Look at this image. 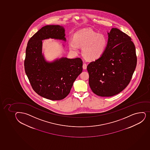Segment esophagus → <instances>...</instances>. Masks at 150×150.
Returning a JSON list of instances; mask_svg holds the SVG:
<instances>
[{
	"label": "esophagus",
	"instance_id": "34e87169",
	"mask_svg": "<svg viewBox=\"0 0 150 150\" xmlns=\"http://www.w3.org/2000/svg\"><path fill=\"white\" fill-rule=\"evenodd\" d=\"M87 64H86V63H83V69H87Z\"/></svg>",
	"mask_w": 150,
	"mask_h": 150
}]
</instances>
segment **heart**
<instances>
[{
    "label": "heart",
    "instance_id": "1",
    "mask_svg": "<svg viewBox=\"0 0 150 150\" xmlns=\"http://www.w3.org/2000/svg\"><path fill=\"white\" fill-rule=\"evenodd\" d=\"M70 49L78 52L83 47L82 54L88 60H95L101 57L106 49L108 40L106 36L98 34L93 30L83 28L76 32L74 39L69 41Z\"/></svg>",
    "mask_w": 150,
    "mask_h": 150
}]
</instances>
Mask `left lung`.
Returning <instances> with one entry per match:
<instances>
[{"instance_id": "1", "label": "left lung", "mask_w": 150, "mask_h": 150, "mask_svg": "<svg viewBox=\"0 0 150 150\" xmlns=\"http://www.w3.org/2000/svg\"><path fill=\"white\" fill-rule=\"evenodd\" d=\"M107 34L103 55L87 66L90 88L102 97L112 96L123 91L129 83L137 64L131 38L117 28H112Z\"/></svg>"}]
</instances>
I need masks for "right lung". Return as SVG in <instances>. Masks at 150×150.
I'll use <instances>...</instances> for the list:
<instances>
[{
    "label": "right lung",
    "mask_w": 150,
    "mask_h": 150,
    "mask_svg": "<svg viewBox=\"0 0 150 150\" xmlns=\"http://www.w3.org/2000/svg\"><path fill=\"white\" fill-rule=\"evenodd\" d=\"M65 36L63 26H43L30 38L25 51V72L32 88L39 96L52 100L64 98L83 71L80 58L62 57L52 62L45 58L42 41L51 38L66 42Z\"/></svg>",
    "instance_id": "right-lung-1"
}]
</instances>
